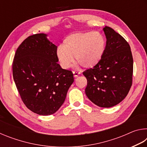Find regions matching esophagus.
I'll return each mask as SVG.
<instances>
[{
	"mask_svg": "<svg viewBox=\"0 0 147 147\" xmlns=\"http://www.w3.org/2000/svg\"><path fill=\"white\" fill-rule=\"evenodd\" d=\"M73 75H74V78H76V77H78L79 76V73H77V72H75V71H73Z\"/></svg>",
	"mask_w": 147,
	"mask_h": 147,
	"instance_id": "1",
	"label": "esophagus"
}]
</instances>
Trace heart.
<instances>
[{
  "instance_id": "obj_1",
  "label": "heart",
  "mask_w": 147,
  "mask_h": 147,
  "mask_svg": "<svg viewBox=\"0 0 147 147\" xmlns=\"http://www.w3.org/2000/svg\"><path fill=\"white\" fill-rule=\"evenodd\" d=\"M106 40L99 32H78L64 39L63 46L58 47L56 56L62 68L70 67L76 61L84 68L91 69L97 65L103 58Z\"/></svg>"
}]
</instances>
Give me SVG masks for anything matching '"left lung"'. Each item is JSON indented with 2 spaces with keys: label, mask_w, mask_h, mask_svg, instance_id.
I'll return each mask as SVG.
<instances>
[{
  "label": "left lung",
  "mask_w": 147,
  "mask_h": 147,
  "mask_svg": "<svg viewBox=\"0 0 147 147\" xmlns=\"http://www.w3.org/2000/svg\"><path fill=\"white\" fill-rule=\"evenodd\" d=\"M106 38L103 58L97 65L83 73L88 80L86 94L102 108L117 105L127 95L132 84L133 57L123 36L110 27L103 28Z\"/></svg>",
  "instance_id": "obj_1"
}]
</instances>
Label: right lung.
Here are the masks:
<instances>
[{
	"instance_id": "add662e5",
	"label": "right lung",
	"mask_w": 147,
	"mask_h": 147,
	"mask_svg": "<svg viewBox=\"0 0 147 147\" xmlns=\"http://www.w3.org/2000/svg\"><path fill=\"white\" fill-rule=\"evenodd\" d=\"M47 35H32L17 48L13 61V77L22 100L30 110L49 115L65 100L74 78L63 69L56 56L57 46Z\"/></svg>"
}]
</instances>
